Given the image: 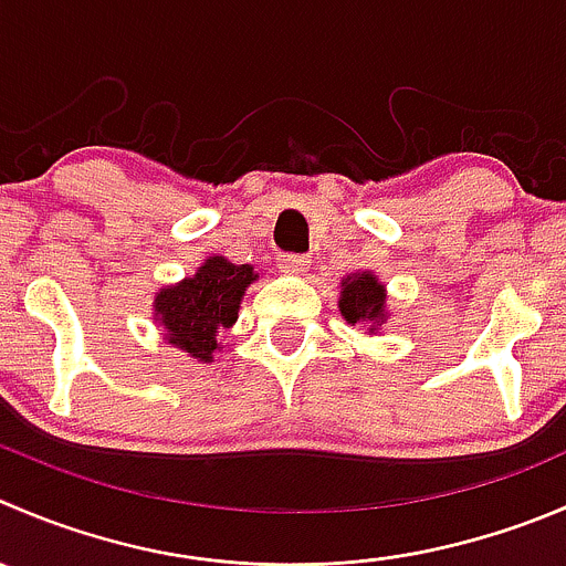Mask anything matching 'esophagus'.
Listing matches in <instances>:
<instances>
[{
	"label": "esophagus",
	"mask_w": 566,
	"mask_h": 566,
	"mask_svg": "<svg viewBox=\"0 0 566 566\" xmlns=\"http://www.w3.org/2000/svg\"><path fill=\"white\" fill-rule=\"evenodd\" d=\"M310 265V256L306 254H282L279 256V268L284 273H304Z\"/></svg>",
	"instance_id": "1"
}]
</instances>
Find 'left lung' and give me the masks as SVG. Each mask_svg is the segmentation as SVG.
I'll return each mask as SVG.
<instances>
[{
  "instance_id": "1",
  "label": "left lung",
  "mask_w": 566,
  "mask_h": 566,
  "mask_svg": "<svg viewBox=\"0 0 566 566\" xmlns=\"http://www.w3.org/2000/svg\"><path fill=\"white\" fill-rule=\"evenodd\" d=\"M339 312L348 323H381L384 321V284L373 273H356L343 282Z\"/></svg>"
}]
</instances>
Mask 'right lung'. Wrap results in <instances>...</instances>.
I'll return each instance as SVG.
<instances>
[{
    "label": "right lung",
    "instance_id": "add662e5",
    "mask_svg": "<svg viewBox=\"0 0 566 566\" xmlns=\"http://www.w3.org/2000/svg\"><path fill=\"white\" fill-rule=\"evenodd\" d=\"M254 279L251 265H232L223 256H210L196 276L160 290L155 315L168 332V343L196 359L212 361V350L218 348L216 332L232 326L240 298Z\"/></svg>",
    "mask_w": 566,
    "mask_h": 566
}]
</instances>
